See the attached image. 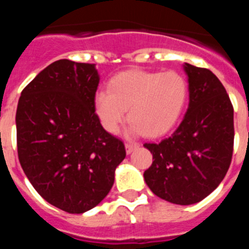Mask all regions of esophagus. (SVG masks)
<instances>
[{"mask_svg": "<svg viewBox=\"0 0 249 249\" xmlns=\"http://www.w3.org/2000/svg\"><path fill=\"white\" fill-rule=\"evenodd\" d=\"M138 144L137 143H126V153L127 155H131L132 152L135 151L136 148H138Z\"/></svg>", "mask_w": 249, "mask_h": 249, "instance_id": "obj_1", "label": "esophagus"}]
</instances>
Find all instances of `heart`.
Returning a JSON list of instances; mask_svg holds the SVG:
<instances>
[{
	"label": "heart",
	"instance_id": "obj_1",
	"mask_svg": "<svg viewBox=\"0 0 249 249\" xmlns=\"http://www.w3.org/2000/svg\"><path fill=\"white\" fill-rule=\"evenodd\" d=\"M108 92L94 96V111L103 128L116 133L128 118L129 135L148 137L166 135L181 118L188 97V87L177 72L124 71L108 83Z\"/></svg>",
	"mask_w": 249,
	"mask_h": 249
}]
</instances>
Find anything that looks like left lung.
<instances>
[{
	"label": "left lung",
	"instance_id": "left-lung-1",
	"mask_svg": "<svg viewBox=\"0 0 249 249\" xmlns=\"http://www.w3.org/2000/svg\"><path fill=\"white\" fill-rule=\"evenodd\" d=\"M190 103L178 128L160 143L143 177L157 197L181 206L197 203L218 187L233 153V107L214 73L184 63Z\"/></svg>",
	"mask_w": 249,
	"mask_h": 249
}]
</instances>
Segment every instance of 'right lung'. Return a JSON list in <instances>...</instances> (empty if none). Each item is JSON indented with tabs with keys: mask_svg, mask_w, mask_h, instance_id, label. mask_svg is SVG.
<instances>
[{
	"mask_svg": "<svg viewBox=\"0 0 249 249\" xmlns=\"http://www.w3.org/2000/svg\"><path fill=\"white\" fill-rule=\"evenodd\" d=\"M98 83L96 65L58 59L26 86L17 106L22 169L43 199L68 213L97 206L126 157L94 111Z\"/></svg>",
	"mask_w": 249,
	"mask_h": 249,
	"instance_id": "add662e5",
	"label": "right lung"
}]
</instances>
